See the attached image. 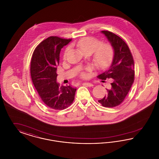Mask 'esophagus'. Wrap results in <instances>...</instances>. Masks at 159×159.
<instances>
[{
	"label": "esophagus",
	"mask_w": 159,
	"mask_h": 159,
	"mask_svg": "<svg viewBox=\"0 0 159 159\" xmlns=\"http://www.w3.org/2000/svg\"><path fill=\"white\" fill-rule=\"evenodd\" d=\"M83 85H86V86H88L89 87H91V86H93V84L92 83H89V82H84L83 83Z\"/></svg>",
	"instance_id": "esophagus-1"
}]
</instances>
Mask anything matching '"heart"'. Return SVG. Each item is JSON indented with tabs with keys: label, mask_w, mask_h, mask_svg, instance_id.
<instances>
[{
	"label": "heart",
	"mask_w": 159,
	"mask_h": 159,
	"mask_svg": "<svg viewBox=\"0 0 159 159\" xmlns=\"http://www.w3.org/2000/svg\"><path fill=\"white\" fill-rule=\"evenodd\" d=\"M76 45L83 53H92V61L99 68H106L113 58L112 46L109 43H101L97 39L92 37L83 38L76 43ZM69 49L70 47L66 49L64 58L66 57Z\"/></svg>",
	"instance_id": "b5f03b06"
}]
</instances>
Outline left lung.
<instances>
[{
    "mask_svg": "<svg viewBox=\"0 0 159 159\" xmlns=\"http://www.w3.org/2000/svg\"><path fill=\"white\" fill-rule=\"evenodd\" d=\"M114 49V57L109 68L98 77L102 80L112 79L111 88L98 102L105 107H114L123 101L134 81V61L125 41L108 31H101ZM104 82V81H102Z\"/></svg>",
    "mask_w": 159,
    "mask_h": 159,
    "instance_id": "left-lung-1",
    "label": "left lung"
}]
</instances>
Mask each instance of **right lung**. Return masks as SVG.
<instances>
[{
  "instance_id": "right-lung-1",
  "label": "right lung",
  "mask_w": 159,
  "mask_h": 159,
  "mask_svg": "<svg viewBox=\"0 0 159 159\" xmlns=\"http://www.w3.org/2000/svg\"><path fill=\"white\" fill-rule=\"evenodd\" d=\"M71 39L51 36L35 49L31 61V77L41 99L54 110H63L75 99L76 89L60 86L57 82V68L59 65L61 49Z\"/></svg>"
}]
</instances>
